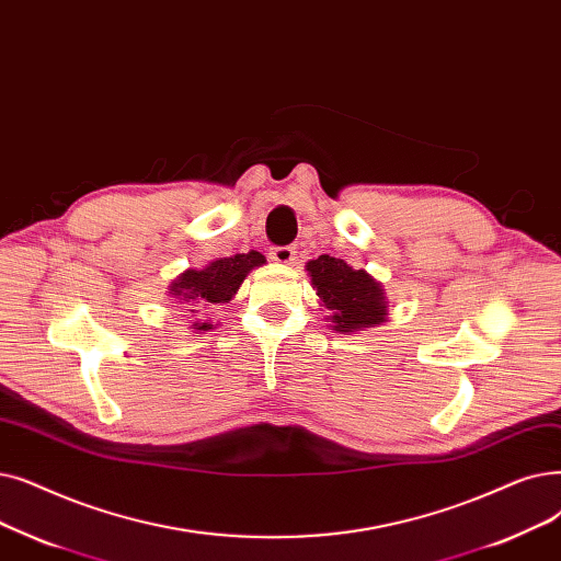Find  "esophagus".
<instances>
[{"mask_svg": "<svg viewBox=\"0 0 561 561\" xmlns=\"http://www.w3.org/2000/svg\"><path fill=\"white\" fill-rule=\"evenodd\" d=\"M271 259L279 265H294L298 261V254L294 248H273Z\"/></svg>", "mask_w": 561, "mask_h": 561, "instance_id": "esophagus-1", "label": "esophagus"}]
</instances>
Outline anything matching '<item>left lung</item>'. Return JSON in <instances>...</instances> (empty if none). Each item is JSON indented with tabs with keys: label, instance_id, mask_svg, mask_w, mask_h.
I'll return each instance as SVG.
<instances>
[{
	"label": "left lung",
	"instance_id": "1",
	"mask_svg": "<svg viewBox=\"0 0 561 561\" xmlns=\"http://www.w3.org/2000/svg\"><path fill=\"white\" fill-rule=\"evenodd\" d=\"M316 296L330 309V328L339 334H357L387 321L382 284L367 271H355L344 259L321 254L305 265Z\"/></svg>",
	"mask_w": 561,
	"mask_h": 561
}]
</instances>
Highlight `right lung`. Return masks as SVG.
Returning <instances> with one entry per match:
<instances>
[{"label":"right lung","instance_id":"obj_1","mask_svg":"<svg viewBox=\"0 0 561 561\" xmlns=\"http://www.w3.org/2000/svg\"><path fill=\"white\" fill-rule=\"evenodd\" d=\"M265 256L259 252L236 254L215 259L204 267H187L167 288V296L172 298L174 305L185 307L192 316H197V307H215L233 300L240 284L254 271L263 265ZM192 332H206L213 330V323L206 319H194L190 325Z\"/></svg>","mask_w":561,"mask_h":561}]
</instances>
